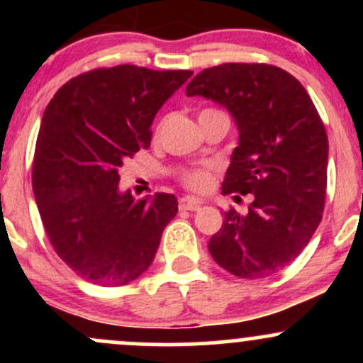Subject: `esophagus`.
<instances>
[{
    "instance_id": "1",
    "label": "esophagus",
    "mask_w": 363,
    "mask_h": 363,
    "mask_svg": "<svg viewBox=\"0 0 363 363\" xmlns=\"http://www.w3.org/2000/svg\"><path fill=\"white\" fill-rule=\"evenodd\" d=\"M199 206H201V201H198V199H194V198H181V199H179V210L194 211V210H198Z\"/></svg>"
}]
</instances>
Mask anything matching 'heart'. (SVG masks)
<instances>
[{
  "mask_svg": "<svg viewBox=\"0 0 363 363\" xmlns=\"http://www.w3.org/2000/svg\"><path fill=\"white\" fill-rule=\"evenodd\" d=\"M216 109H205L203 112H215ZM201 112V114H203ZM215 164H203L196 165V167L182 170L181 179L182 186L191 191H206L213 184V174H215Z\"/></svg>",
  "mask_w": 363,
  "mask_h": 363,
  "instance_id": "heart-1",
  "label": "heart"
}]
</instances>
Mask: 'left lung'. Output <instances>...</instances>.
Segmentation results:
<instances>
[{"instance_id": "8db88e82", "label": "left lung", "mask_w": 363, "mask_h": 363, "mask_svg": "<svg viewBox=\"0 0 363 363\" xmlns=\"http://www.w3.org/2000/svg\"><path fill=\"white\" fill-rule=\"evenodd\" d=\"M187 97L222 104L239 128L223 194H252L247 215L225 211L211 257L239 278L281 272L320 223L328 184V135L302 83L264 62H225L198 73ZM240 199V196H235Z\"/></svg>"}]
</instances>
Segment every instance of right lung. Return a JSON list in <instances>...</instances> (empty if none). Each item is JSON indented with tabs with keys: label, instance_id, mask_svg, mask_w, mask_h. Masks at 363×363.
Masks as SVG:
<instances>
[{
	"label": "right lung",
	"instance_id": "add662e5",
	"mask_svg": "<svg viewBox=\"0 0 363 363\" xmlns=\"http://www.w3.org/2000/svg\"><path fill=\"white\" fill-rule=\"evenodd\" d=\"M189 69L97 68L66 82L45 107L32 186L49 242L74 273L101 286L128 285L152 264L174 194L136 201L119 167L152 141L155 114Z\"/></svg>",
	"mask_w": 363,
	"mask_h": 363
}]
</instances>
